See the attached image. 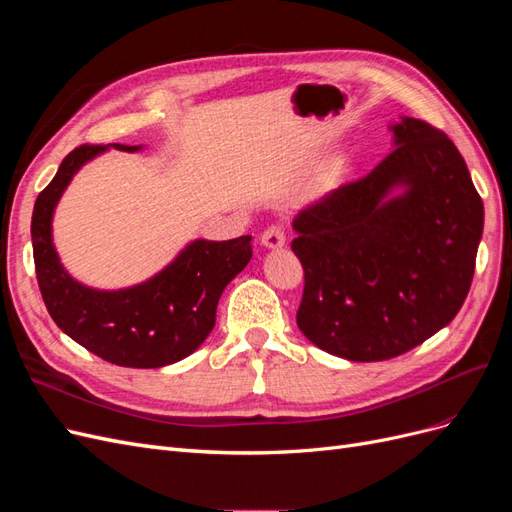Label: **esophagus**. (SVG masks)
I'll return each instance as SVG.
<instances>
[{"instance_id":"34e87169","label":"esophagus","mask_w":512,"mask_h":512,"mask_svg":"<svg viewBox=\"0 0 512 512\" xmlns=\"http://www.w3.org/2000/svg\"><path fill=\"white\" fill-rule=\"evenodd\" d=\"M262 245L267 247V250H282L286 245V232L280 224L269 226L265 232H262Z\"/></svg>"}]
</instances>
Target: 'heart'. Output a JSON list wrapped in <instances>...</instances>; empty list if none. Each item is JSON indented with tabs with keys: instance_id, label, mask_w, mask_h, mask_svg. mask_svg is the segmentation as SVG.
Returning <instances> with one entry per match:
<instances>
[{
	"instance_id": "obj_1",
	"label": "heart",
	"mask_w": 512,
	"mask_h": 512,
	"mask_svg": "<svg viewBox=\"0 0 512 512\" xmlns=\"http://www.w3.org/2000/svg\"><path fill=\"white\" fill-rule=\"evenodd\" d=\"M339 168H342V170H344V168H346V162H342V164H339Z\"/></svg>"
}]
</instances>
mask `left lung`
I'll return each instance as SVG.
<instances>
[{
	"instance_id": "1",
	"label": "left lung",
	"mask_w": 512,
	"mask_h": 512,
	"mask_svg": "<svg viewBox=\"0 0 512 512\" xmlns=\"http://www.w3.org/2000/svg\"><path fill=\"white\" fill-rule=\"evenodd\" d=\"M393 151L371 173L303 207L292 252L305 271L297 314L320 350L371 363L444 329L472 284L485 209L451 138L391 123Z\"/></svg>"
}]
</instances>
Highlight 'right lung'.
I'll list each match as a JSON object with an SVG mask.
<instances>
[{"instance_id": "1", "label": "right lung", "mask_w": 512, "mask_h": 512, "mask_svg": "<svg viewBox=\"0 0 512 512\" xmlns=\"http://www.w3.org/2000/svg\"><path fill=\"white\" fill-rule=\"evenodd\" d=\"M145 145H83L59 164L38 194L32 215L36 277L57 327L100 359L121 367L173 365L200 348L215 324L224 288L252 258V237L194 239L151 275L128 288H91L66 271L53 243V215L79 170L108 149L136 153Z\"/></svg>"}]
</instances>
